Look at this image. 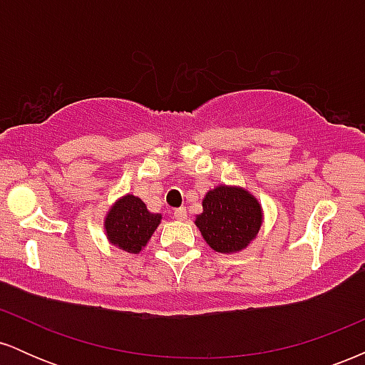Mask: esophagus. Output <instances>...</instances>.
Wrapping results in <instances>:
<instances>
[{"mask_svg":"<svg viewBox=\"0 0 365 365\" xmlns=\"http://www.w3.org/2000/svg\"><path fill=\"white\" fill-rule=\"evenodd\" d=\"M173 216H175V220H178V221H185V220H187V209H185V207H178V209H175Z\"/></svg>","mask_w":365,"mask_h":365,"instance_id":"esophagus-1","label":"esophagus"}]
</instances>
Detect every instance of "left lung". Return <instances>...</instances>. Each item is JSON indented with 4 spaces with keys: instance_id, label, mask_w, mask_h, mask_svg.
Segmentation results:
<instances>
[{
    "instance_id": "1",
    "label": "left lung",
    "mask_w": 365,
    "mask_h": 365,
    "mask_svg": "<svg viewBox=\"0 0 365 365\" xmlns=\"http://www.w3.org/2000/svg\"><path fill=\"white\" fill-rule=\"evenodd\" d=\"M195 225L212 250L235 254L257 237L262 209L245 188L217 185L204 195L202 212L197 215Z\"/></svg>"
}]
</instances>
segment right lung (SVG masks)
Returning <instances> with one entry per match:
<instances>
[{
  "label": "right lung",
  "instance_id": "right-lung-1",
  "mask_svg": "<svg viewBox=\"0 0 365 365\" xmlns=\"http://www.w3.org/2000/svg\"><path fill=\"white\" fill-rule=\"evenodd\" d=\"M161 223V215L148 211L139 197L127 194L113 204L106 217L104 230L108 240L130 254H139L148 245L150 235Z\"/></svg>",
  "mask_w": 365,
  "mask_h": 365
}]
</instances>
